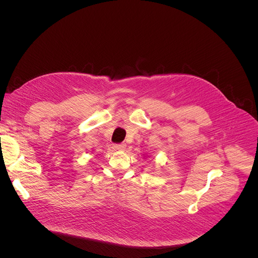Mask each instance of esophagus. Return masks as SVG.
<instances>
[{"label": "esophagus", "instance_id": "34e87169", "mask_svg": "<svg viewBox=\"0 0 258 258\" xmlns=\"http://www.w3.org/2000/svg\"><path fill=\"white\" fill-rule=\"evenodd\" d=\"M126 147V144L125 143H121V144H114L113 145V148L115 151H124Z\"/></svg>", "mask_w": 258, "mask_h": 258}]
</instances>
